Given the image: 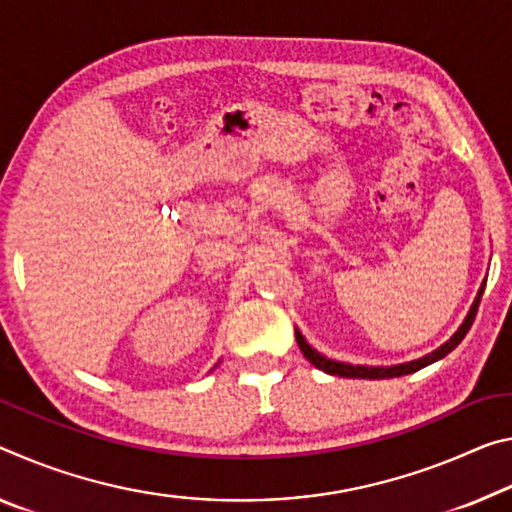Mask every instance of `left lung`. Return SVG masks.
<instances>
[{
  "label": "left lung",
  "mask_w": 512,
  "mask_h": 512,
  "mask_svg": "<svg viewBox=\"0 0 512 512\" xmlns=\"http://www.w3.org/2000/svg\"><path fill=\"white\" fill-rule=\"evenodd\" d=\"M483 289H485V282L478 289V294L474 298L472 307H469V312L465 316V321H462V326L456 330V335H453L449 342H444L440 348H435L433 353L424 355V358L419 360H412V362H403V364H394V367H362V364H348V362H337V360H330L326 355H321L319 351H314V348L305 342V337L300 335V330L296 328V342L300 346V351L307 360H310L316 369L330 373V376H342V378H369V380H380V378H399V376H408V373H415L419 369L428 367V364H433L437 360H442L444 355H449L453 348H456L465 335L472 328V323L476 319V312H478V303H481V296H483Z\"/></svg>",
  "instance_id": "8db88e82"
}]
</instances>
